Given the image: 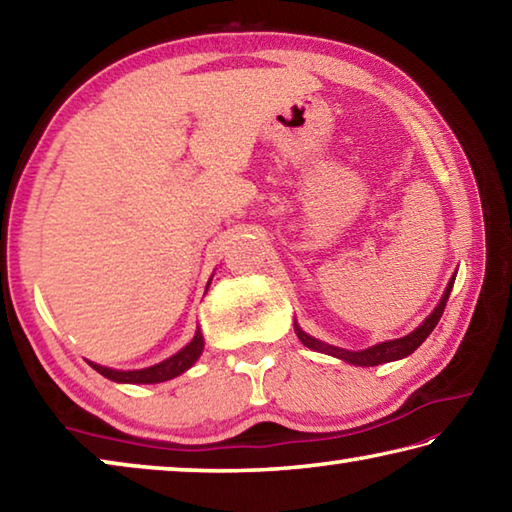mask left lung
I'll return each mask as SVG.
<instances>
[{
    "label": "left lung",
    "instance_id": "obj_1",
    "mask_svg": "<svg viewBox=\"0 0 512 512\" xmlns=\"http://www.w3.org/2000/svg\"><path fill=\"white\" fill-rule=\"evenodd\" d=\"M452 287H454V277H452V280H449L447 291H445L443 300H440V305L433 309V314L427 320H424V323L418 329H415V332H411L409 336H402V339L377 343V345H372V348L361 350V352H350V350H343V348H334V345H327L323 341H318V339H314V336H309V334L302 332V329L298 327V323H293V329H296L298 339L305 343L307 348H311V350L332 354V357L348 361V363H352V366H379V363H388V361H397V359L409 357L411 352H415V350L420 348V345L424 343V339H427V336L433 332V327L438 325L440 316H443L445 305H447V300H449V293H452Z\"/></svg>",
    "mask_w": 512,
    "mask_h": 512
}]
</instances>
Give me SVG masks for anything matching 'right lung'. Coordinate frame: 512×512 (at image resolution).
Returning a JSON list of instances; mask_svg holds the SVG:
<instances>
[{"instance_id":"1","label":"right lung","mask_w":512,"mask_h":512,"mask_svg":"<svg viewBox=\"0 0 512 512\" xmlns=\"http://www.w3.org/2000/svg\"><path fill=\"white\" fill-rule=\"evenodd\" d=\"M201 352H203V334H201V329H198L192 343H187L178 354L164 359L162 363H155V366H151V368L112 370V368L99 366V363H90V366L97 370L99 375L108 377L112 381H119V384H158V381H167V379L183 375L187 368L194 366L196 359L201 357Z\"/></svg>"}]
</instances>
